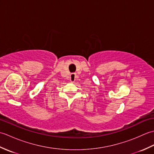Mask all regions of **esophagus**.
Masks as SVG:
<instances>
[{
    "mask_svg": "<svg viewBox=\"0 0 154 154\" xmlns=\"http://www.w3.org/2000/svg\"><path fill=\"white\" fill-rule=\"evenodd\" d=\"M77 78V75H76V73H71L70 75V79H71V82H74V81H75V79Z\"/></svg>",
    "mask_w": 154,
    "mask_h": 154,
    "instance_id": "esophagus-1",
    "label": "esophagus"
}]
</instances>
